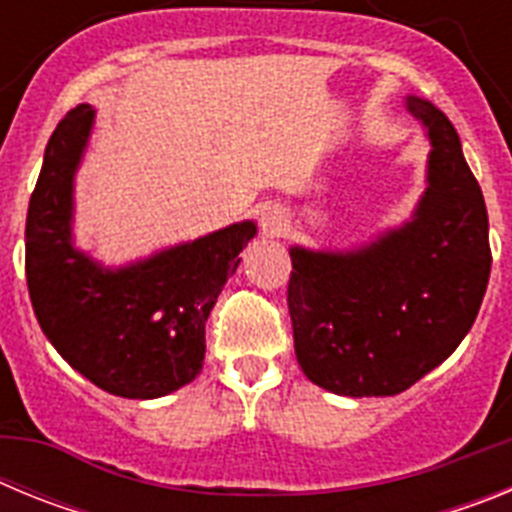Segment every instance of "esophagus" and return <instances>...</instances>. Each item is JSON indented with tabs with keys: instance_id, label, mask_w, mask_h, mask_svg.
I'll return each instance as SVG.
<instances>
[{
	"instance_id": "34e87169",
	"label": "esophagus",
	"mask_w": 512,
	"mask_h": 512,
	"mask_svg": "<svg viewBox=\"0 0 512 512\" xmlns=\"http://www.w3.org/2000/svg\"><path fill=\"white\" fill-rule=\"evenodd\" d=\"M261 233L269 235V238H277V235H282L284 230H287V215H284V210L279 205H266L264 210H261Z\"/></svg>"
}]
</instances>
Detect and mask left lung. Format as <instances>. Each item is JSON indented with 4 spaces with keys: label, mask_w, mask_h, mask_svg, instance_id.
I'll return each mask as SVG.
<instances>
[{
    "label": "left lung",
    "mask_w": 512,
    "mask_h": 512,
    "mask_svg": "<svg viewBox=\"0 0 512 512\" xmlns=\"http://www.w3.org/2000/svg\"><path fill=\"white\" fill-rule=\"evenodd\" d=\"M402 102L431 146L408 220L348 248L289 246L297 364L333 395L413 387L464 341L490 279L485 197L459 133L428 99Z\"/></svg>",
    "instance_id": "1"
}]
</instances>
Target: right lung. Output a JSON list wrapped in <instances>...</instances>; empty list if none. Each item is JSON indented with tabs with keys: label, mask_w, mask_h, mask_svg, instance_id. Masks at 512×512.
<instances>
[{
	"label": "right lung",
	"mask_w": 512,
	"mask_h": 512,
	"mask_svg": "<svg viewBox=\"0 0 512 512\" xmlns=\"http://www.w3.org/2000/svg\"><path fill=\"white\" fill-rule=\"evenodd\" d=\"M97 110L79 104L58 122L27 207L25 271L45 338L99 390L156 400L197 379L205 320L253 220L230 223L125 264H104L76 246V174Z\"/></svg>",
	"instance_id": "right-lung-1"
}]
</instances>
